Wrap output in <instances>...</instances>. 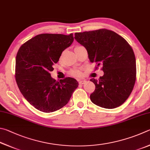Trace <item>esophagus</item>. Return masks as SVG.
I'll return each instance as SVG.
<instances>
[{
	"instance_id": "obj_1",
	"label": "esophagus",
	"mask_w": 150,
	"mask_h": 150,
	"mask_svg": "<svg viewBox=\"0 0 150 150\" xmlns=\"http://www.w3.org/2000/svg\"><path fill=\"white\" fill-rule=\"evenodd\" d=\"M86 82V80H80L79 81V84H84Z\"/></svg>"
}]
</instances>
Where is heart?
<instances>
[{
	"label": "heart",
	"mask_w": 150,
	"mask_h": 150,
	"mask_svg": "<svg viewBox=\"0 0 150 150\" xmlns=\"http://www.w3.org/2000/svg\"><path fill=\"white\" fill-rule=\"evenodd\" d=\"M82 47V46L78 45V46H76V47H75L74 50H76L77 49L80 48V47ZM70 74L72 76H74V77H80L82 75V72H81V70H80L74 69V70H70Z\"/></svg>",
	"instance_id": "1"
}]
</instances>
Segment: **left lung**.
<instances>
[{"label":"left lung","instance_id":"obj_1","mask_svg":"<svg viewBox=\"0 0 150 150\" xmlns=\"http://www.w3.org/2000/svg\"><path fill=\"white\" fill-rule=\"evenodd\" d=\"M74 38L87 50L91 62L102 67L104 74L91 79L96 90L90 99L96 105L114 109L130 96L136 78V58L132 47L114 31L100 30L75 33Z\"/></svg>","mask_w":150,"mask_h":150}]
</instances>
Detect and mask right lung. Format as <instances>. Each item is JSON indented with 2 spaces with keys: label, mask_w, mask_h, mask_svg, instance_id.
Masks as SVG:
<instances>
[{
  "label": "right lung",
  "mask_w": 150,
  "mask_h": 150,
  "mask_svg": "<svg viewBox=\"0 0 150 150\" xmlns=\"http://www.w3.org/2000/svg\"><path fill=\"white\" fill-rule=\"evenodd\" d=\"M73 41L72 33H42L26 41L18 50L16 81L23 96L39 111L51 112L61 109L78 88L74 78L68 77L57 82L49 73Z\"/></svg>",
  "instance_id": "1"
}]
</instances>
